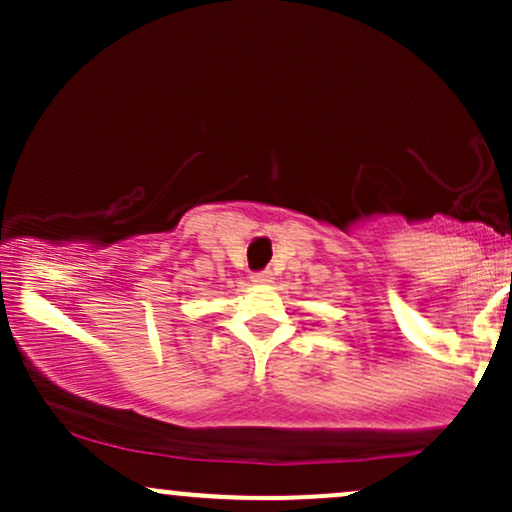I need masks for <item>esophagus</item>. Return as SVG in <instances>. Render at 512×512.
<instances>
[{
    "label": "esophagus",
    "instance_id": "obj_1",
    "mask_svg": "<svg viewBox=\"0 0 512 512\" xmlns=\"http://www.w3.org/2000/svg\"><path fill=\"white\" fill-rule=\"evenodd\" d=\"M252 281H255V284H272V279H274V274L269 272V269H264V272H255L250 276Z\"/></svg>",
    "mask_w": 512,
    "mask_h": 512
}]
</instances>
